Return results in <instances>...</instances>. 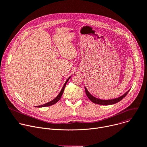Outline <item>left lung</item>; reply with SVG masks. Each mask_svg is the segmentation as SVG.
I'll return each mask as SVG.
<instances>
[{"label": "left lung", "mask_w": 147, "mask_h": 147, "mask_svg": "<svg viewBox=\"0 0 147 147\" xmlns=\"http://www.w3.org/2000/svg\"><path fill=\"white\" fill-rule=\"evenodd\" d=\"M85 91H86V95H87V97L92 102H94L95 104H100V105H111V104H115V103L119 102V101H121V100H123L127 96V94H128V92H129V90L127 91L124 95H123L121 97H119L117 98H115V99H113V100H100V99H98V98H95L94 97H93L92 96H91L89 92L87 91V90L86 87H85Z\"/></svg>", "instance_id": "1"}]
</instances>
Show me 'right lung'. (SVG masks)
<instances>
[{"label":"right lung","mask_w":147,"mask_h":147,"mask_svg":"<svg viewBox=\"0 0 147 147\" xmlns=\"http://www.w3.org/2000/svg\"><path fill=\"white\" fill-rule=\"evenodd\" d=\"M70 77H69V78H68L67 80V81L65 82V84H64V86H63V88L61 89V91H60V93H59V94L56 97V98H55L54 100H52V101H50V102H47V103H46V104H43V105H39V106H36L37 107H48V106L52 105H53V104H56V102H57L60 100V99L61 98V96H62V94H63V91H64V88H65V85H66L67 83V82L69 81V80L70 79Z\"/></svg>","instance_id":"1"}]
</instances>
